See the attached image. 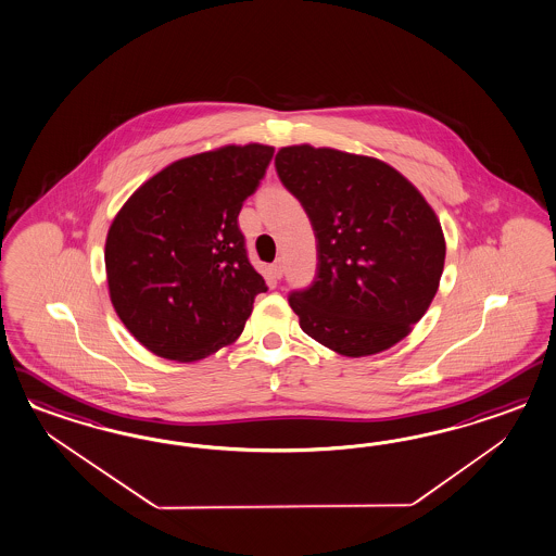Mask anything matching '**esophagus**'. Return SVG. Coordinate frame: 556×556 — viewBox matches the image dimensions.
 I'll return each instance as SVG.
<instances>
[{"instance_id":"obj_1","label":"esophagus","mask_w":556,"mask_h":556,"mask_svg":"<svg viewBox=\"0 0 556 556\" xmlns=\"http://www.w3.org/2000/svg\"><path fill=\"white\" fill-rule=\"evenodd\" d=\"M283 273H286V263H283L281 258H277V261L273 263V275H275L277 279H281V277H283Z\"/></svg>"}]
</instances>
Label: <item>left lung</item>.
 Here are the masks:
<instances>
[{
	"label": "left lung",
	"mask_w": 556,
	"mask_h": 556,
	"mask_svg": "<svg viewBox=\"0 0 556 556\" xmlns=\"http://www.w3.org/2000/svg\"><path fill=\"white\" fill-rule=\"evenodd\" d=\"M318 240L312 286L289 293L307 337L344 356L407 337L437 295L444 236L432 207L386 163L309 144L275 156Z\"/></svg>",
	"instance_id": "obj_1"
}]
</instances>
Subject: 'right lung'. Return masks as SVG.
Segmentation results:
<instances>
[{
    "mask_svg": "<svg viewBox=\"0 0 556 556\" xmlns=\"http://www.w3.org/2000/svg\"><path fill=\"white\" fill-rule=\"evenodd\" d=\"M273 147H224L156 173L124 203L105 240L110 298L151 353L200 361L240 337L269 287L238 228Z\"/></svg>",
    "mask_w": 556,
    "mask_h": 556,
    "instance_id": "obj_1",
    "label": "right lung"
}]
</instances>
